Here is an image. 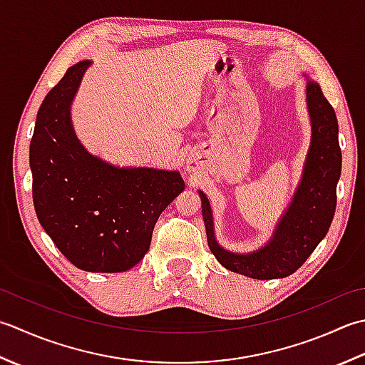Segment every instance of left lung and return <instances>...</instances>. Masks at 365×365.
<instances>
[{
    "instance_id": "left-lung-1",
    "label": "left lung",
    "mask_w": 365,
    "mask_h": 365,
    "mask_svg": "<svg viewBox=\"0 0 365 365\" xmlns=\"http://www.w3.org/2000/svg\"><path fill=\"white\" fill-rule=\"evenodd\" d=\"M307 108L312 140L299 185L282 214L271 240L250 254H235L214 236L210 200L202 190V214L207 245L227 269L252 279H282L299 269L328 233L336 212L337 182L341 172L337 116L317 81H307Z\"/></svg>"
}]
</instances>
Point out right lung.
<instances>
[{"label":"right lung","instance_id":"obj_1","mask_svg":"<svg viewBox=\"0 0 365 365\" xmlns=\"http://www.w3.org/2000/svg\"><path fill=\"white\" fill-rule=\"evenodd\" d=\"M88 66L68 69L37 111L29 145L33 202L59 252L88 272H123L151 245L162 211L184 190L180 172L116 167L89 154L71 120Z\"/></svg>","mask_w":365,"mask_h":365}]
</instances>
